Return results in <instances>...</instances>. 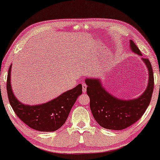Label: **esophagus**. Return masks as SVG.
<instances>
[{
    "label": "esophagus",
    "instance_id": "obj_1",
    "mask_svg": "<svg viewBox=\"0 0 160 160\" xmlns=\"http://www.w3.org/2000/svg\"><path fill=\"white\" fill-rule=\"evenodd\" d=\"M87 84H86L85 83H82V91H83V93H85L86 92H87Z\"/></svg>",
    "mask_w": 160,
    "mask_h": 160
}]
</instances>
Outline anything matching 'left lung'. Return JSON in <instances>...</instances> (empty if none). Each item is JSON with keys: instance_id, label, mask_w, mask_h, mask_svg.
<instances>
[{"instance_id": "1", "label": "left lung", "mask_w": 160, "mask_h": 160, "mask_svg": "<svg viewBox=\"0 0 160 160\" xmlns=\"http://www.w3.org/2000/svg\"><path fill=\"white\" fill-rule=\"evenodd\" d=\"M130 46L134 53H142L133 41ZM149 71V83L145 92L134 100L119 99L109 94L102 87L99 80L87 78V93L90 99L93 117L101 127L112 130L124 129L134 124L142 117L150 103L154 89V75L148 58H142Z\"/></svg>"}]
</instances>
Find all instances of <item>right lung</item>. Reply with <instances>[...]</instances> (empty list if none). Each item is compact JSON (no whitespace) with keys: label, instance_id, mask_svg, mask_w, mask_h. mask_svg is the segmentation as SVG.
<instances>
[{"label":"right lung","instance_id":"obj_1","mask_svg":"<svg viewBox=\"0 0 160 160\" xmlns=\"http://www.w3.org/2000/svg\"><path fill=\"white\" fill-rule=\"evenodd\" d=\"M11 69L7 77V93L10 104L22 122L37 131L54 132L66 122L78 97L82 94V86L78 84L51 102L40 105L28 106L21 104L15 97L11 86Z\"/></svg>","mask_w":160,"mask_h":160}]
</instances>
